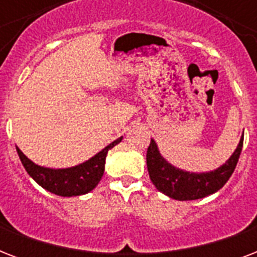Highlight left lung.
<instances>
[{"instance_id": "8db88e82", "label": "left lung", "mask_w": 257, "mask_h": 257, "mask_svg": "<svg viewBox=\"0 0 257 257\" xmlns=\"http://www.w3.org/2000/svg\"><path fill=\"white\" fill-rule=\"evenodd\" d=\"M244 136H241L233 155L220 168L205 173H191L169 164L160 155L155 140H151L147 151L149 177L152 180L153 185L171 199L180 201L203 199L221 189L224 184L229 180L239 161Z\"/></svg>"}]
</instances>
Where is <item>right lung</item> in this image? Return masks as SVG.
Returning <instances> with one entry per match:
<instances>
[{"label": "right lung", "instance_id": "1", "mask_svg": "<svg viewBox=\"0 0 257 257\" xmlns=\"http://www.w3.org/2000/svg\"><path fill=\"white\" fill-rule=\"evenodd\" d=\"M121 140H122V137L114 140L112 144L105 147L101 152L97 153L96 156H93L85 163L65 169H52L40 167V165L34 164L33 161H30L17 147L16 149H17L18 156H20V160H21L25 171L38 185H41L44 189L52 192L54 195L70 197V196L85 195L96 188L104 175L105 159H106L108 151L118 144Z\"/></svg>", "mask_w": 257, "mask_h": 257}]
</instances>
